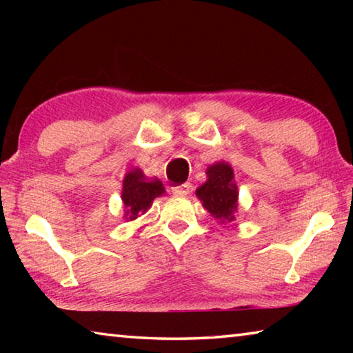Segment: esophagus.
<instances>
[{
	"label": "esophagus",
	"instance_id": "1",
	"mask_svg": "<svg viewBox=\"0 0 353 353\" xmlns=\"http://www.w3.org/2000/svg\"><path fill=\"white\" fill-rule=\"evenodd\" d=\"M172 193L176 196H187L191 190V183H182V185H176V187H172Z\"/></svg>",
	"mask_w": 353,
	"mask_h": 353
}]
</instances>
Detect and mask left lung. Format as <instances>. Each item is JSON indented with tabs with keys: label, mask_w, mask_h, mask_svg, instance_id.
I'll list each match as a JSON object with an SVG mask.
<instances>
[{
	"label": "left lung",
	"mask_w": 353,
	"mask_h": 353,
	"mask_svg": "<svg viewBox=\"0 0 353 353\" xmlns=\"http://www.w3.org/2000/svg\"><path fill=\"white\" fill-rule=\"evenodd\" d=\"M207 181L196 190L202 207L221 224L234 221L238 210V187L234 168L227 162H216L205 170Z\"/></svg>",
	"instance_id": "obj_1"
}]
</instances>
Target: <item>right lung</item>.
Listing matches in <instances>:
<instances>
[{
	"instance_id": "right-lung-1",
	"label": "right lung",
	"mask_w": 353,
	"mask_h": 353,
	"mask_svg": "<svg viewBox=\"0 0 353 353\" xmlns=\"http://www.w3.org/2000/svg\"><path fill=\"white\" fill-rule=\"evenodd\" d=\"M162 194H165V187L160 179L145 176L140 168L128 171L123 179L121 190L123 219L135 221L151 208L155 198Z\"/></svg>"
}]
</instances>
